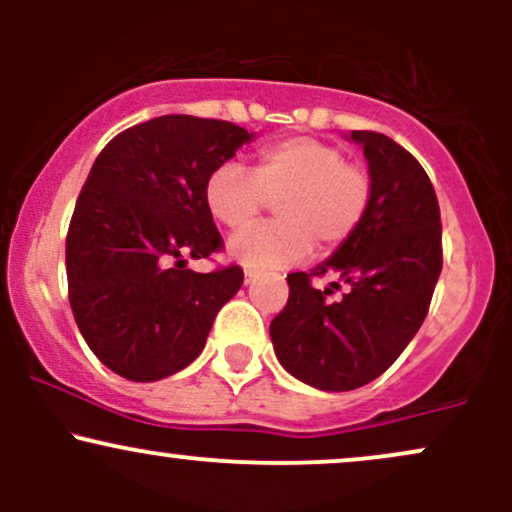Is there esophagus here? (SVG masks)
Masks as SVG:
<instances>
[{
	"instance_id": "obj_1",
	"label": "esophagus",
	"mask_w": 512,
	"mask_h": 512,
	"mask_svg": "<svg viewBox=\"0 0 512 512\" xmlns=\"http://www.w3.org/2000/svg\"><path fill=\"white\" fill-rule=\"evenodd\" d=\"M252 281H255V272L248 269V272H245V284H252Z\"/></svg>"
}]
</instances>
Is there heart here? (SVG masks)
Segmentation results:
<instances>
[{"instance_id": "obj_1", "label": "heart", "mask_w": 512, "mask_h": 512, "mask_svg": "<svg viewBox=\"0 0 512 512\" xmlns=\"http://www.w3.org/2000/svg\"><path fill=\"white\" fill-rule=\"evenodd\" d=\"M373 199L368 168L346 161L342 146L315 137H289L262 146L250 175L221 163L204 182V207L216 223L240 228L274 202L276 221L243 228L228 255L250 272L296 264L313 248L325 257L358 231Z\"/></svg>"}]
</instances>
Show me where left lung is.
<instances>
[{
	"instance_id": "obj_1",
	"label": "left lung",
	"mask_w": 512,
	"mask_h": 512,
	"mask_svg": "<svg viewBox=\"0 0 512 512\" xmlns=\"http://www.w3.org/2000/svg\"><path fill=\"white\" fill-rule=\"evenodd\" d=\"M373 178L358 231L313 272H293L289 301L269 325L276 358L317 390L346 392L383 375L419 332L443 269L438 197L421 163L390 137L356 129ZM337 273L347 286L315 290L313 275Z\"/></svg>"
}]
</instances>
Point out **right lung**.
<instances>
[{
    "mask_svg": "<svg viewBox=\"0 0 512 512\" xmlns=\"http://www.w3.org/2000/svg\"><path fill=\"white\" fill-rule=\"evenodd\" d=\"M250 137L226 120L163 115L98 154L69 221L67 284L79 332L113 373L151 383L190 366L243 286L238 264L199 274L182 257L223 250L204 182Z\"/></svg>",
    "mask_w": 512,
    "mask_h": 512,
    "instance_id": "obj_1",
    "label": "right lung"
}]
</instances>
